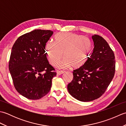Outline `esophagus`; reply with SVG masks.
Segmentation results:
<instances>
[{
	"label": "esophagus",
	"mask_w": 126,
	"mask_h": 126,
	"mask_svg": "<svg viewBox=\"0 0 126 126\" xmlns=\"http://www.w3.org/2000/svg\"><path fill=\"white\" fill-rule=\"evenodd\" d=\"M56 73H57V75H60L64 73V71H62V70H57V71H56Z\"/></svg>",
	"instance_id": "esophagus-1"
}]
</instances>
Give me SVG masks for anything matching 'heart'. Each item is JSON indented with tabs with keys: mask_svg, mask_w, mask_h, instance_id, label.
<instances>
[{
	"mask_svg": "<svg viewBox=\"0 0 126 126\" xmlns=\"http://www.w3.org/2000/svg\"><path fill=\"white\" fill-rule=\"evenodd\" d=\"M92 43L89 38L81 34L66 32L55 36V42L46 44L47 54L50 63L56 65L63 57L65 59L59 66L66 68L81 67L86 62L92 51Z\"/></svg>",
	"mask_w": 126,
	"mask_h": 126,
	"instance_id": "b5f03b06",
	"label": "heart"
}]
</instances>
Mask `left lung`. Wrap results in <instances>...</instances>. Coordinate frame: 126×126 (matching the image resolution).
<instances>
[{
    "label": "left lung",
    "mask_w": 126,
    "mask_h": 126,
    "mask_svg": "<svg viewBox=\"0 0 126 126\" xmlns=\"http://www.w3.org/2000/svg\"><path fill=\"white\" fill-rule=\"evenodd\" d=\"M94 47L83 65L74 70V77L68 85L70 94L82 102L92 101L105 93L114 76V51L103 37L92 36Z\"/></svg>",
    "instance_id": "1"
}]
</instances>
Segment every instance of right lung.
I'll return each instance as SVG.
<instances>
[{
  "mask_svg": "<svg viewBox=\"0 0 126 126\" xmlns=\"http://www.w3.org/2000/svg\"><path fill=\"white\" fill-rule=\"evenodd\" d=\"M51 30H34L20 36L13 44L9 63L17 92L30 100H39L49 92L57 75L47 61L45 46Z\"/></svg>",
  "mask_w": 126,
  "mask_h": 126,
  "instance_id": "obj_1",
  "label": "right lung"
}]
</instances>
